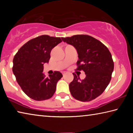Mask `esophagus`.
Instances as JSON below:
<instances>
[{
	"mask_svg": "<svg viewBox=\"0 0 133 133\" xmlns=\"http://www.w3.org/2000/svg\"><path fill=\"white\" fill-rule=\"evenodd\" d=\"M66 74H67V73H66V72H65V71H64V72H63V76H64L65 75H66Z\"/></svg>",
	"mask_w": 133,
	"mask_h": 133,
	"instance_id": "34e87169",
	"label": "esophagus"
}]
</instances>
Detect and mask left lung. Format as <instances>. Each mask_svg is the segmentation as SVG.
Masks as SVG:
<instances>
[{"label":"left lung","mask_w":133,"mask_h":133,"mask_svg":"<svg viewBox=\"0 0 133 133\" xmlns=\"http://www.w3.org/2000/svg\"><path fill=\"white\" fill-rule=\"evenodd\" d=\"M62 39L75 47L78 57L77 70H82L86 76L80 80L73 73L74 79L69 84L72 96L81 102L94 100L103 93L111 80L114 70L111 53L104 44L90 36L77 35Z\"/></svg>","instance_id":"1"}]
</instances>
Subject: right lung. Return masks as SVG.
Here are the masks:
<instances>
[{
  "label": "right lung",
  "mask_w": 133,
  "mask_h": 133,
  "mask_svg": "<svg viewBox=\"0 0 133 133\" xmlns=\"http://www.w3.org/2000/svg\"><path fill=\"white\" fill-rule=\"evenodd\" d=\"M60 37L42 35L29 40L18 50L13 60V72L22 90L36 101L51 98L63 77L58 71L46 77L43 65L49 63L51 50L61 43Z\"/></svg>",
  "instance_id": "1"
}]
</instances>
